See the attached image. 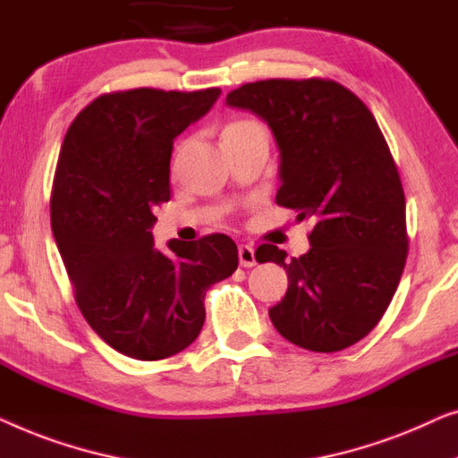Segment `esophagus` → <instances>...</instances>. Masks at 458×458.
Wrapping results in <instances>:
<instances>
[{"instance_id":"1","label":"esophagus","mask_w":458,"mask_h":458,"mask_svg":"<svg viewBox=\"0 0 458 458\" xmlns=\"http://www.w3.org/2000/svg\"><path fill=\"white\" fill-rule=\"evenodd\" d=\"M238 261H241L242 267H253L257 259H255V249L253 244H241L238 247Z\"/></svg>"}]
</instances>
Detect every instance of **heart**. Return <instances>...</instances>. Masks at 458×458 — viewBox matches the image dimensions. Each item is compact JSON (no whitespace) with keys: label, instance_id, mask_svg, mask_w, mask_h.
<instances>
[{"label":"heart","instance_id":"b5f03b06","mask_svg":"<svg viewBox=\"0 0 458 458\" xmlns=\"http://www.w3.org/2000/svg\"><path fill=\"white\" fill-rule=\"evenodd\" d=\"M253 126H259V124H255V122H250V120H234V122H228V124L224 126V131H222V139L228 137V134L247 131V128H253Z\"/></svg>","mask_w":458,"mask_h":458}]
</instances>
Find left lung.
I'll use <instances>...</instances> for the list:
<instances>
[{"instance_id": "left-lung-1", "label": "left lung", "mask_w": 458, "mask_h": 458, "mask_svg": "<svg viewBox=\"0 0 458 458\" xmlns=\"http://www.w3.org/2000/svg\"><path fill=\"white\" fill-rule=\"evenodd\" d=\"M226 103L267 122L280 149L276 203L313 222L305 255L286 261L274 244L255 250L288 274L269 319L301 349L352 346L382 319L409 253L403 182L376 118L330 79L247 82Z\"/></svg>"}]
</instances>
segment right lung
<instances>
[{
    "instance_id": "right-lung-1",
    "label": "right lung",
    "mask_w": 458,
    "mask_h": 458,
    "mask_svg": "<svg viewBox=\"0 0 458 458\" xmlns=\"http://www.w3.org/2000/svg\"><path fill=\"white\" fill-rule=\"evenodd\" d=\"M220 89L103 93L70 124L51 186V230L89 326L122 355L157 360L195 343L205 293L238 267L226 234L170 241L151 226L170 201L174 139Z\"/></svg>"
}]
</instances>
